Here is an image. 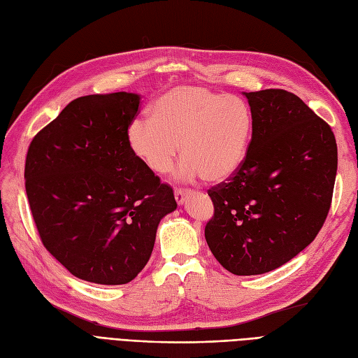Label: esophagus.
<instances>
[{
	"mask_svg": "<svg viewBox=\"0 0 358 358\" xmlns=\"http://www.w3.org/2000/svg\"><path fill=\"white\" fill-rule=\"evenodd\" d=\"M190 193H192V190H187V189H181V187L176 189L174 196H176L177 203H182L184 201H186V196H189Z\"/></svg>",
	"mask_w": 358,
	"mask_h": 358,
	"instance_id": "obj_1",
	"label": "esophagus"
}]
</instances>
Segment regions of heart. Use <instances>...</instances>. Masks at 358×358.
I'll use <instances>...</instances> for the list:
<instances>
[{
	"label": "heart",
	"mask_w": 358,
	"mask_h": 358,
	"mask_svg": "<svg viewBox=\"0 0 358 358\" xmlns=\"http://www.w3.org/2000/svg\"><path fill=\"white\" fill-rule=\"evenodd\" d=\"M251 129L244 99L187 85L160 95L150 108V120L132 122L126 138L131 152L157 176L172 169L181 144L180 176L217 182L244 162Z\"/></svg>",
	"instance_id": "b5f03b06"
}]
</instances>
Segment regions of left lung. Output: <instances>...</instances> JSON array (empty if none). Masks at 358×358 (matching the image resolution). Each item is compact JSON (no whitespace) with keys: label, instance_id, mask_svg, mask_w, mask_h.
Returning <instances> with one entry per match:
<instances>
[{"label":"left lung","instance_id":"obj_1","mask_svg":"<svg viewBox=\"0 0 358 358\" xmlns=\"http://www.w3.org/2000/svg\"><path fill=\"white\" fill-rule=\"evenodd\" d=\"M251 141L234 176L208 190L214 215L205 239L235 275L282 266L315 239L324 224L338 169V147L327 122L284 89L244 94Z\"/></svg>","mask_w":358,"mask_h":358}]
</instances>
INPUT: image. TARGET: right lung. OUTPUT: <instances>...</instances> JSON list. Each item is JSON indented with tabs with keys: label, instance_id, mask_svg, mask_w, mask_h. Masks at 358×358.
Wrapping results in <instances>:
<instances>
[{
	"label": "right lung",
	"instance_id": "1",
	"mask_svg": "<svg viewBox=\"0 0 358 358\" xmlns=\"http://www.w3.org/2000/svg\"><path fill=\"white\" fill-rule=\"evenodd\" d=\"M128 92L77 98L32 138L25 189L50 255L80 280L132 281L147 264L174 192L138 159L128 129L140 113Z\"/></svg>",
	"mask_w": 358,
	"mask_h": 358
}]
</instances>
